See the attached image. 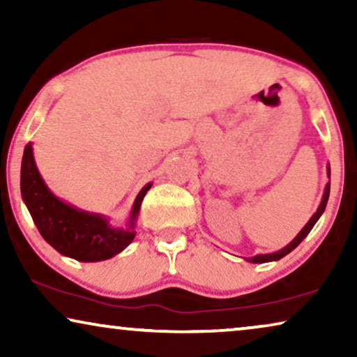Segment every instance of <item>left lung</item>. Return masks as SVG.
Wrapping results in <instances>:
<instances>
[{"label": "left lung", "instance_id": "1", "mask_svg": "<svg viewBox=\"0 0 357 357\" xmlns=\"http://www.w3.org/2000/svg\"><path fill=\"white\" fill-rule=\"evenodd\" d=\"M326 177L330 178V164L326 165ZM328 197H330V182L326 183L325 192H324V197H321V202H320V204H319V208H317V211L314 213V216H312V218L309 219V222H307L305 226L301 229V232L297 234V236H296L294 238H292V241H291L289 243H287V245H286L284 248H281V250L273 252V253H261V255H255V257L245 258V260L250 261V263H268V261L281 260L282 257H286L287 253H291L297 245H299V243H301L302 241H304V238H305L307 236H309V232L312 231V227L315 226V222L319 221L321 214H324L325 208H326V203H328Z\"/></svg>", "mask_w": 357, "mask_h": 357}]
</instances>
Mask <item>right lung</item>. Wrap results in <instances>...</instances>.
I'll return each mask as SVG.
<instances>
[{"instance_id": "obj_1", "label": "right lung", "mask_w": 357, "mask_h": 357, "mask_svg": "<svg viewBox=\"0 0 357 357\" xmlns=\"http://www.w3.org/2000/svg\"><path fill=\"white\" fill-rule=\"evenodd\" d=\"M146 183L136 197L125 227H114L102 214L89 213L63 202L43 182L33 160L32 143L26 144L21 165V195L42 237L61 255L77 261H102L115 257L133 242Z\"/></svg>"}]
</instances>
